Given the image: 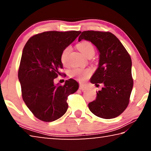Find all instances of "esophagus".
Instances as JSON below:
<instances>
[{
	"label": "esophagus",
	"instance_id": "34e87169",
	"mask_svg": "<svg viewBox=\"0 0 151 151\" xmlns=\"http://www.w3.org/2000/svg\"><path fill=\"white\" fill-rule=\"evenodd\" d=\"M79 88L82 91H84V90H86V89H87V86L84 85H82V84H80V85H79Z\"/></svg>",
	"mask_w": 151,
	"mask_h": 151
}]
</instances>
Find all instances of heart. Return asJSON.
Masks as SVG:
<instances>
[{
	"instance_id": "b5f03b06",
	"label": "heart",
	"mask_w": 151,
	"mask_h": 151,
	"mask_svg": "<svg viewBox=\"0 0 151 151\" xmlns=\"http://www.w3.org/2000/svg\"><path fill=\"white\" fill-rule=\"evenodd\" d=\"M76 47L81 51L85 57H93L95 50L93 45L87 40H83L76 45ZM70 52V47H67L64 49L60 55V61L63 65H66L67 64V57ZM91 74V71L89 69H81V68H74L70 72V76L76 78L81 82L85 81Z\"/></svg>"
}]
</instances>
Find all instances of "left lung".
I'll list each match as a JSON object with an SVG mask.
<instances>
[{
  "label": "left lung",
  "instance_id": "1",
  "mask_svg": "<svg viewBox=\"0 0 151 151\" xmlns=\"http://www.w3.org/2000/svg\"><path fill=\"white\" fill-rule=\"evenodd\" d=\"M83 39L91 41L100 52L99 67L91 82L104 85L96 92L95 100L88 103V108L100 118H115L129 103L133 86L131 58L121 41L110 32L83 31L78 41Z\"/></svg>",
  "mask_w": 151,
  "mask_h": 151
}]
</instances>
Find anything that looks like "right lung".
<instances>
[{
  "label": "right lung",
  "mask_w": 151,
  "mask_h": 151,
  "mask_svg": "<svg viewBox=\"0 0 151 151\" xmlns=\"http://www.w3.org/2000/svg\"><path fill=\"white\" fill-rule=\"evenodd\" d=\"M81 31H46L30 37L22 50L18 77L24 102L35 117L45 122L60 118L67 111L68 95L78 90L74 79L55 85L60 75L62 51Z\"/></svg>",
  "instance_id": "obj_1"
}]
</instances>
